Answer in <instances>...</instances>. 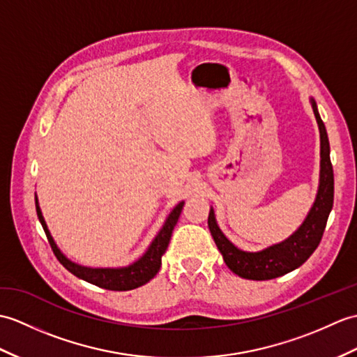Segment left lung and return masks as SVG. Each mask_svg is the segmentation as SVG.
Listing matches in <instances>:
<instances>
[{"mask_svg": "<svg viewBox=\"0 0 357 357\" xmlns=\"http://www.w3.org/2000/svg\"><path fill=\"white\" fill-rule=\"evenodd\" d=\"M321 134V182L317 201H314L307 219L300 229L284 242L273 245L260 252H243L222 234L213 210L208 216L210 233L222 252L227 266L238 277L248 280H272L291 272L309 259L317 250L327 225L328 214L333 208L335 176L333 165L330 161V144L324 123H322L317 103L312 102Z\"/></svg>", "mask_w": 357, "mask_h": 357, "instance_id": "obj_1", "label": "left lung"}]
</instances>
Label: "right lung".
<instances>
[{
  "label": "right lung",
  "instance_id": "add662e5",
  "mask_svg": "<svg viewBox=\"0 0 357 357\" xmlns=\"http://www.w3.org/2000/svg\"><path fill=\"white\" fill-rule=\"evenodd\" d=\"M182 206H184V202H179L175 208H173L170 216L167 218V220H165L162 229L160 231V234L155 237L147 252L134 264L121 269H91V268L79 266V264L70 261L63 254H61V251L57 250V246L54 245L53 238L47 229L43 214H40L38 204H36V213H38V219L40 222V225H43L45 231L48 243L52 246V250L56 255V259L59 260L62 266L65 269H68L73 275L85 280L91 284H96L102 289H107V291H132V289H137L139 286L149 283V281L158 273L161 268V257L165 252V250H167L170 237H172V231L175 228L176 222L181 216Z\"/></svg>",
  "mask_w": 357,
  "mask_h": 357
}]
</instances>
